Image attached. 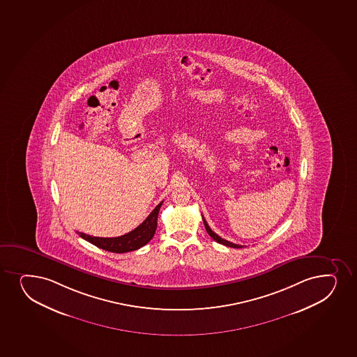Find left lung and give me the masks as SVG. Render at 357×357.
<instances>
[{
	"label": "left lung",
	"instance_id": "1",
	"mask_svg": "<svg viewBox=\"0 0 357 357\" xmlns=\"http://www.w3.org/2000/svg\"><path fill=\"white\" fill-rule=\"evenodd\" d=\"M202 220H204V224H205L206 231H207V234L211 236V237L213 238L214 241L218 243H220L222 245L229 246V248H236V249H239V248H243V245H238V244H234V243L229 242V241H226L224 238L219 237L215 232H213L211 227H209L208 224L205 220V218L202 217Z\"/></svg>",
	"mask_w": 357,
	"mask_h": 357
}]
</instances>
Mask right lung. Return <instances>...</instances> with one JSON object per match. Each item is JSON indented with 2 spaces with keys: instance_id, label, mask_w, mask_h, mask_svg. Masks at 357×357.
<instances>
[{
  "instance_id": "add662e5",
  "label": "right lung",
  "mask_w": 357,
  "mask_h": 357,
  "mask_svg": "<svg viewBox=\"0 0 357 357\" xmlns=\"http://www.w3.org/2000/svg\"><path fill=\"white\" fill-rule=\"evenodd\" d=\"M162 204H163V201L155 207L150 215L138 227H135L131 232L120 236V237H93V236L83 234V232H78V234L83 239H86V242L94 244L95 246H98L102 250L111 251L115 254H123L128 251L138 250L142 246L148 244L152 237L155 236L157 229V218H158V212H160Z\"/></svg>"
}]
</instances>
